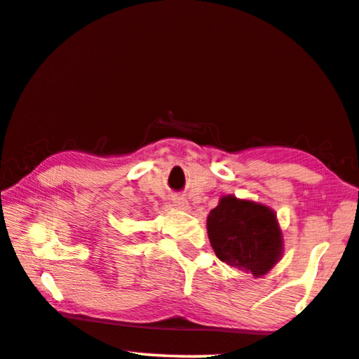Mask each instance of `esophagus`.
Returning a JSON list of instances; mask_svg holds the SVG:
<instances>
[{
  "mask_svg": "<svg viewBox=\"0 0 359 359\" xmlns=\"http://www.w3.org/2000/svg\"><path fill=\"white\" fill-rule=\"evenodd\" d=\"M172 203H174V206L177 208V209H180V210H187V209L190 208L189 201H187L185 198H182V196H174L172 198Z\"/></svg>",
  "mask_w": 359,
  "mask_h": 359,
  "instance_id": "obj_1",
  "label": "esophagus"
}]
</instances>
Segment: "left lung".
<instances>
[{
	"label": "left lung",
	"mask_w": 359,
	"mask_h": 359,
	"mask_svg": "<svg viewBox=\"0 0 359 359\" xmlns=\"http://www.w3.org/2000/svg\"><path fill=\"white\" fill-rule=\"evenodd\" d=\"M206 225L215 255L233 269L262 278L283 257V230L266 204L225 195L209 212Z\"/></svg>",
	"instance_id": "1"
}]
</instances>
